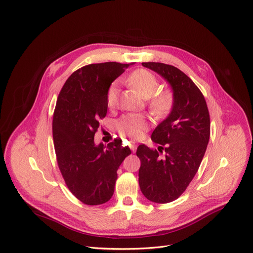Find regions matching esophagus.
<instances>
[{
	"mask_svg": "<svg viewBox=\"0 0 253 253\" xmlns=\"http://www.w3.org/2000/svg\"><path fill=\"white\" fill-rule=\"evenodd\" d=\"M129 147H130V149H131L132 152L135 153V151H136V145H135L134 143H131V144L129 145Z\"/></svg>",
	"mask_w": 253,
	"mask_h": 253,
	"instance_id": "obj_1",
	"label": "esophagus"
}]
</instances>
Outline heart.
Returning a JSON list of instances; mask_svg holds the SVG:
<instances>
[{"label": "heart", "instance_id": "heart-1", "mask_svg": "<svg viewBox=\"0 0 253 253\" xmlns=\"http://www.w3.org/2000/svg\"><path fill=\"white\" fill-rule=\"evenodd\" d=\"M129 82L133 86L139 94L144 98L152 97L158 90V79L157 77L147 71V70H138L132 73L129 77ZM118 92L119 86L115 82L106 93V104L110 109H113L117 104L118 100ZM171 94L169 92L160 93L155 95L150 101V109L154 116L160 117L163 116L170 108L171 104ZM118 130L119 133L122 136H128L130 138H140L143 132L148 128L147 118L142 115H126L122 117L118 121Z\"/></svg>", "mask_w": 253, "mask_h": 253}]
</instances>
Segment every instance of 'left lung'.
Listing matches in <instances>:
<instances>
[{"instance_id": "1", "label": "left lung", "mask_w": 253, "mask_h": 253, "mask_svg": "<svg viewBox=\"0 0 253 253\" xmlns=\"http://www.w3.org/2000/svg\"><path fill=\"white\" fill-rule=\"evenodd\" d=\"M162 76L173 90L169 116L153 131L158 150L140 144L138 181L148 200L169 203L187 190L200 166L210 136V117L206 100L192 80L173 65L142 62Z\"/></svg>"}]
</instances>
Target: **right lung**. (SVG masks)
<instances>
[{
    "label": "right lung",
    "instance_id": "obj_1",
    "mask_svg": "<svg viewBox=\"0 0 253 253\" xmlns=\"http://www.w3.org/2000/svg\"><path fill=\"white\" fill-rule=\"evenodd\" d=\"M131 63H92L66 80L53 115L52 133L57 164L66 187L86 205L108 202L115 191L117 170L131 154L121 139L96 145L98 120L106 115V93Z\"/></svg>",
    "mask_w": 253,
    "mask_h": 253
}]
</instances>
